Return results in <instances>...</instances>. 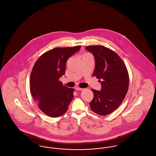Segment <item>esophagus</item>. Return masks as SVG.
<instances>
[{"label":"esophagus","instance_id":"esophagus-1","mask_svg":"<svg viewBox=\"0 0 156 156\" xmlns=\"http://www.w3.org/2000/svg\"><path fill=\"white\" fill-rule=\"evenodd\" d=\"M75 89H76V90H83V88H80L79 87H75Z\"/></svg>","mask_w":156,"mask_h":156}]
</instances>
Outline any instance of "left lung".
I'll list each match as a JSON object with an SVG mask.
<instances>
[{
	"instance_id": "8db88e82",
	"label": "left lung",
	"mask_w": 156,
	"mask_h": 156,
	"mask_svg": "<svg viewBox=\"0 0 156 156\" xmlns=\"http://www.w3.org/2000/svg\"><path fill=\"white\" fill-rule=\"evenodd\" d=\"M95 61L94 76L101 82L100 90L92 89L94 98L89 103L91 110L104 116L115 111L123 102L128 90L129 76L126 66L119 55L102 45H89Z\"/></svg>"
}]
</instances>
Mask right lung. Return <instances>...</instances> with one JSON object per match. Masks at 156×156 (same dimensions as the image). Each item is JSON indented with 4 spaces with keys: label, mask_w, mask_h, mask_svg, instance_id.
Listing matches in <instances>:
<instances>
[{
    "label": "right lung",
    "mask_w": 156,
    "mask_h": 156,
    "mask_svg": "<svg viewBox=\"0 0 156 156\" xmlns=\"http://www.w3.org/2000/svg\"><path fill=\"white\" fill-rule=\"evenodd\" d=\"M80 48L78 45L53 48L41 55L33 68L31 94L40 109L50 117L64 115L74 98V89L63 86L59 79L65 74L67 59Z\"/></svg>",
    "instance_id": "right-lung-1"
}]
</instances>
